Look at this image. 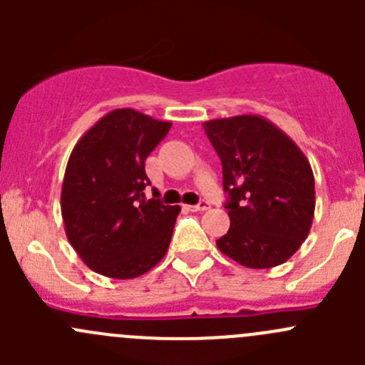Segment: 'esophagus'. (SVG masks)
Wrapping results in <instances>:
<instances>
[{
	"label": "esophagus",
	"instance_id": "esophagus-1",
	"mask_svg": "<svg viewBox=\"0 0 365 365\" xmlns=\"http://www.w3.org/2000/svg\"><path fill=\"white\" fill-rule=\"evenodd\" d=\"M185 208L189 210V212H205V210L210 208V203H208V201H201V203L185 206Z\"/></svg>",
	"mask_w": 365,
	"mask_h": 365
}]
</instances>
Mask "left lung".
<instances>
[{"mask_svg": "<svg viewBox=\"0 0 365 365\" xmlns=\"http://www.w3.org/2000/svg\"><path fill=\"white\" fill-rule=\"evenodd\" d=\"M222 162L231 226L217 240L247 268H272L295 254L314 219V175L297 143L259 114L205 121Z\"/></svg>", "mask_w": 365, "mask_h": 365, "instance_id": "obj_1", "label": "left lung"}]
</instances>
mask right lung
Returning a JSON list of instances; mask_svg holds the SVG:
<instances>
[{
  "label": "right lung",
  "mask_w": 365,
  "mask_h": 365,
  "mask_svg": "<svg viewBox=\"0 0 365 365\" xmlns=\"http://www.w3.org/2000/svg\"><path fill=\"white\" fill-rule=\"evenodd\" d=\"M171 128L135 109L101 118L70 153L61 185L65 233L83 263L134 279L165 256L180 206L146 200L145 160Z\"/></svg>",
  "instance_id": "1"
}]
</instances>
